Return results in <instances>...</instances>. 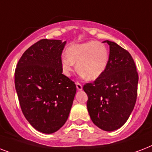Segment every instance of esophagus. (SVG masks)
Segmentation results:
<instances>
[{
  "instance_id": "obj_1",
  "label": "esophagus",
  "mask_w": 152,
  "mask_h": 152,
  "mask_svg": "<svg viewBox=\"0 0 152 152\" xmlns=\"http://www.w3.org/2000/svg\"><path fill=\"white\" fill-rule=\"evenodd\" d=\"M76 88H77V90L78 91H81L82 89H83V87H82V85H81L80 83H78V82L76 83Z\"/></svg>"
}]
</instances>
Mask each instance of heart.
I'll return each instance as SVG.
<instances>
[{
    "mask_svg": "<svg viewBox=\"0 0 152 152\" xmlns=\"http://www.w3.org/2000/svg\"><path fill=\"white\" fill-rule=\"evenodd\" d=\"M66 54L61 58L64 73L69 76L76 64L77 71L88 80H95L100 77L109 62L107 49L97 42L72 45L67 49Z\"/></svg>",
    "mask_w": 152,
    "mask_h": 152,
    "instance_id": "1",
    "label": "heart"
}]
</instances>
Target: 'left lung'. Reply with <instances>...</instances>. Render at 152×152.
I'll use <instances>...</instances> for the list:
<instances>
[{
  "instance_id": "1",
  "label": "left lung",
  "mask_w": 152,
  "mask_h": 152,
  "mask_svg": "<svg viewBox=\"0 0 152 152\" xmlns=\"http://www.w3.org/2000/svg\"><path fill=\"white\" fill-rule=\"evenodd\" d=\"M110 46L109 62L102 75L83 91L88 97L87 106L96 126L107 132L121 128L133 110L137 96L138 73L132 56L113 42Z\"/></svg>"
}]
</instances>
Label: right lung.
I'll return each instance as SVG.
<instances>
[{"instance_id": "add662e5", "label": "right lung", "mask_w": 152, "mask_h": 152, "mask_svg": "<svg viewBox=\"0 0 152 152\" xmlns=\"http://www.w3.org/2000/svg\"><path fill=\"white\" fill-rule=\"evenodd\" d=\"M66 42L42 39L23 53L15 71V87L23 115L39 132L50 134L66 122L76 92L62 74Z\"/></svg>"}]
</instances>
